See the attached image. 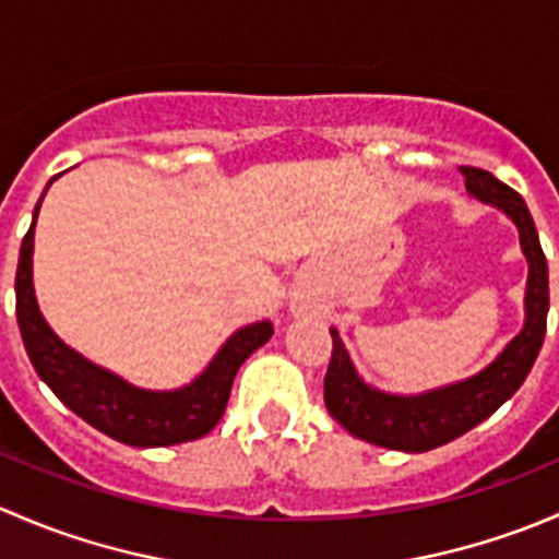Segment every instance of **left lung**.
Instances as JSON below:
<instances>
[{"instance_id": "left-lung-1", "label": "left lung", "mask_w": 559, "mask_h": 559, "mask_svg": "<svg viewBox=\"0 0 559 559\" xmlns=\"http://www.w3.org/2000/svg\"><path fill=\"white\" fill-rule=\"evenodd\" d=\"M460 173L473 200L498 207L520 229V246L527 259L524 324L520 335L511 337L487 368L462 381L419 394H394L370 386L354 368L341 332L330 326L332 359L324 376L326 411L354 438L394 452H430L481 425L522 386L544 346L546 313H549V267L540 251L533 216L522 197L511 186L500 183L492 173L478 167H460Z\"/></svg>"}]
</instances>
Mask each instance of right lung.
<instances>
[{
    "instance_id": "right-lung-1",
    "label": "right lung",
    "mask_w": 559,
    "mask_h": 559,
    "mask_svg": "<svg viewBox=\"0 0 559 559\" xmlns=\"http://www.w3.org/2000/svg\"><path fill=\"white\" fill-rule=\"evenodd\" d=\"M53 180L56 178H50L48 186ZM43 197L32 213V227L21 243L19 273H15V316H19L26 354L39 379L83 421L127 447H173V443L207 436L227 408L240 365L270 341L273 324L262 319L235 330L213 354L207 368L189 384L178 389H143L129 384L118 373L67 346L39 313L35 281H32V253H35V227Z\"/></svg>"
}]
</instances>
